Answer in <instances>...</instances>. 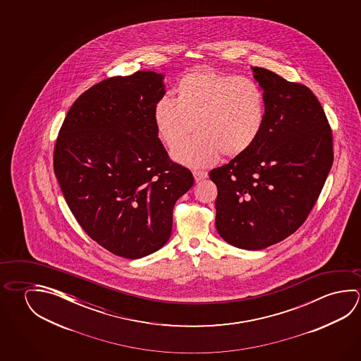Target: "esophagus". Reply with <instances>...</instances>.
Instances as JSON below:
<instances>
[{"instance_id": "34e87169", "label": "esophagus", "mask_w": 361, "mask_h": 361, "mask_svg": "<svg viewBox=\"0 0 361 361\" xmlns=\"http://www.w3.org/2000/svg\"><path fill=\"white\" fill-rule=\"evenodd\" d=\"M192 175H194V178H195L196 183H199L201 180H204V178H207V172L201 171V170H194Z\"/></svg>"}]
</instances>
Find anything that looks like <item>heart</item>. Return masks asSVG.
I'll return each instance as SVG.
<instances>
[{"mask_svg":"<svg viewBox=\"0 0 361 361\" xmlns=\"http://www.w3.org/2000/svg\"><path fill=\"white\" fill-rule=\"evenodd\" d=\"M157 136L169 147L193 129L200 133L172 149L173 160L191 167L213 165L220 154L237 157L255 142L266 121V98L258 83L197 68L180 78L173 101L154 103Z\"/></svg>","mask_w":361,"mask_h":361,"instance_id":"b5f03b06","label":"heart"}]
</instances>
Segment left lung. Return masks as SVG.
Instances as JSON below:
<instances>
[{
	"label": "left lung",
	"mask_w": 361,
	"mask_h": 361,
	"mask_svg": "<svg viewBox=\"0 0 361 361\" xmlns=\"http://www.w3.org/2000/svg\"><path fill=\"white\" fill-rule=\"evenodd\" d=\"M266 121L244 154L209 173L216 188L215 226L237 248L259 250L301 226L334 161L332 132L311 89L253 66Z\"/></svg>",
	"instance_id": "obj_1"
}]
</instances>
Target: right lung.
I'll return each mask as SVG.
<instances>
[{
    "mask_svg": "<svg viewBox=\"0 0 361 361\" xmlns=\"http://www.w3.org/2000/svg\"><path fill=\"white\" fill-rule=\"evenodd\" d=\"M162 80L159 73L136 71L95 84L71 106L54 148V172L78 223L128 259L165 245L175 202L194 185L154 128Z\"/></svg>",
    "mask_w": 361,
    "mask_h": 361,
    "instance_id": "add662e5",
    "label": "right lung"
}]
</instances>
